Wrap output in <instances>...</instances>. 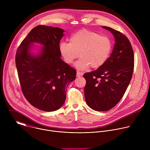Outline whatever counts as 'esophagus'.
Segmentation results:
<instances>
[{
	"label": "esophagus",
	"mask_w": 150,
	"mask_h": 150,
	"mask_svg": "<svg viewBox=\"0 0 150 150\" xmlns=\"http://www.w3.org/2000/svg\"><path fill=\"white\" fill-rule=\"evenodd\" d=\"M82 75H83V73H82V72H79V71H77V72H76V76H77V77L81 76H82Z\"/></svg>",
	"instance_id": "1"
}]
</instances>
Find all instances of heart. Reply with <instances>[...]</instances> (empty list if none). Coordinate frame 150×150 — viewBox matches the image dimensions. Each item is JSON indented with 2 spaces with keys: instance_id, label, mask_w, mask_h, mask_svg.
I'll return each instance as SVG.
<instances>
[{
  "instance_id": "b5f03b06",
  "label": "heart",
  "mask_w": 150,
  "mask_h": 150,
  "mask_svg": "<svg viewBox=\"0 0 150 150\" xmlns=\"http://www.w3.org/2000/svg\"><path fill=\"white\" fill-rule=\"evenodd\" d=\"M69 40L70 42H60V53L68 64H72L79 55L81 58L75 64L79 70L90 67L93 69L100 68L108 59L112 49L109 37L85 29L74 34Z\"/></svg>"
}]
</instances>
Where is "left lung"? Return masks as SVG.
I'll use <instances>...</instances> for the list:
<instances>
[{
  "instance_id": "left-lung-1",
  "label": "left lung",
  "mask_w": 150,
  "mask_h": 150,
  "mask_svg": "<svg viewBox=\"0 0 150 150\" xmlns=\"http://www.w3.org/2000/svg\"><path fill=\"white\" fill-rule=\"evenodd\" d=\"M115 38L110 56L97 70L83 74L86 80L84 94L90 108L100 112L112 109L121 100L131 80L134 54L131 42L119 31L108 27Z\"/></svg>"
}]
</instances>
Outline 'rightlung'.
<instances>
[{
    "label": "right lung",
    "mask_w": 150,
    "mask_h": 150,
    "mask_svg": "<svg viewBox=\"0 0 150 150\" xmlns=\"http://www.w3.org/2000/svg\"><path fill=\"white\" fill-rule=\"evenodd\" d=\"M63 30L38 25L17 49L15 63L22 92L35 108L46 112L60 108L67 97V88L76 78V70L61 59L59 43ZM32 42L44 46L37 57L30 54Z\"/></svg>",
    "instance_id": "right-lung-1"
}]
</instances>
